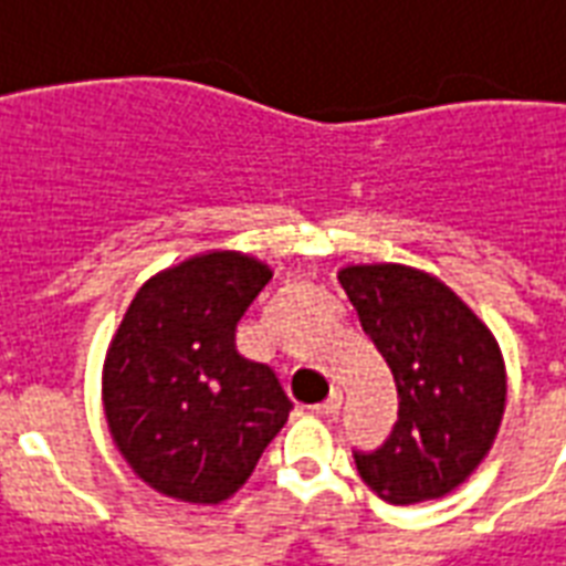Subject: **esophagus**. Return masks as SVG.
<instances>
[{
  "label": "esophagus",
  "instance_id": "obj_1",
  "mask_svg": "<svg viewBox=\"0 0 566 566\" xmlns=\"http://www.w3.org/2000/svg\"><path fill=\"white\" fill-rule=\"evenodd\" d=\"M339 407H343V392H339V389H331L328 398H325L323 403H316L314 410L319 412V416H337Z\"/></svg>",
  "mask_w": 566,
  "mask_h": 566
}]
</instances>
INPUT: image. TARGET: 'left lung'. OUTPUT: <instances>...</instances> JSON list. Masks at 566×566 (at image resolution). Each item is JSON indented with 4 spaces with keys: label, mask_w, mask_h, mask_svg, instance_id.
<instances>
[{
    "label": "left lung",
    "mask_w": 566,
    "mask_h": 566,
    "mask_svg": "<svg viewBox=\"0 0 566 566\" xmlns=\"http://www.w3.org/2000/svg\"><path fill=\"white\" fill-rule=\"evenodd\" d=\"M363 331L398 389L387 442L355 450L360 480L407 506L444 497L474 474L500 430L506 366L491 331L433 275L401 264L339 270Z\"/></svg>",
    "instance_id": "1"
}]
</instances>
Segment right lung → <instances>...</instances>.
Here are the masks:
<instances>
[{"mask_svg": "<svg viewBox=\"0 0 566 566\" xmlns=\"http://www.w3.org/2000/svg\"><path fill=\"white\" fill-rule=\"evenodd\" d=\"M270 270L209 252L154 275L104 363L113 442L150 489L186 503L232 497L293 410L268 363L243 357L238 323Z\"/></svg>", "mask_w": 566, "mask_h": 566, "instance_id": "obj_1", "label": "right lung"}]
</instances>
